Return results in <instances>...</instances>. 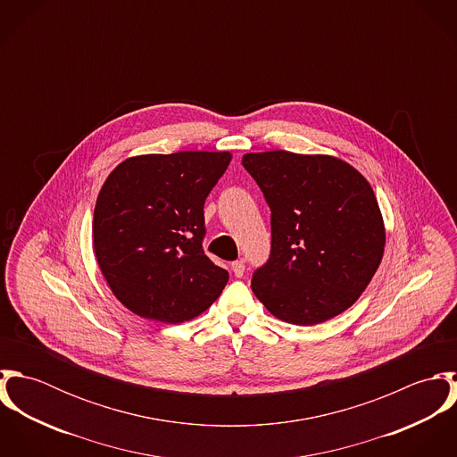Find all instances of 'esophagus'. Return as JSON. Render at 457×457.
Listing matches in <instances>:
<instances>
[{"mask_svg": "<svg viewBox=\"0 0 457 457\" xmlns=\"http://www.w3.org/2000/svg\"><path fill=\"white\" fill-rule=\"evenodd\" d=\"M232 272H234L236 278H243L245 276V262H232Z\"/></svg>", "mask_w": 457, "mask_h": 457, "instance_id": "1", "label": "esophagus"}]
</instances>
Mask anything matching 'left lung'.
<instances>
[{
    "mask_svg": "<svg viewBox=\"0 0 457 457\" xmlns=\"http://www.w3.org/2000/svg\"><path fill=\"white\" fill-rule=\"evenodd\" d=\"M243 167L270 209V253L253 272V294L295 326L343 313L384 255V220L370 183L324 154L248 153Z\"/></svg>",
    "mask_w": 457,
    "mask_h": 457,
    "instance_id": "left-lung-1",
    "label": "left lung"
}]
</instances>
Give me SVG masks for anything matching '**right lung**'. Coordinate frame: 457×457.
<instances>
[{
  "mask_svg": "<svg viewBox=\"0 0 457 457\" xmlns=\"http://www.w3.org/2000/svg\"><path fill=\"white\" fill-rule=\"evenodd\" d=\"M230 153L179 151L120 163L95 205L93 246L114 295L135 315L179 324L205 312L228 272L204 248V202Z\"/></svg>",
  "mask_w": 457,
  "mask_h": 457,
  "instance_id": "add662e5",
  "label": "right lung"
}]
</instances>
